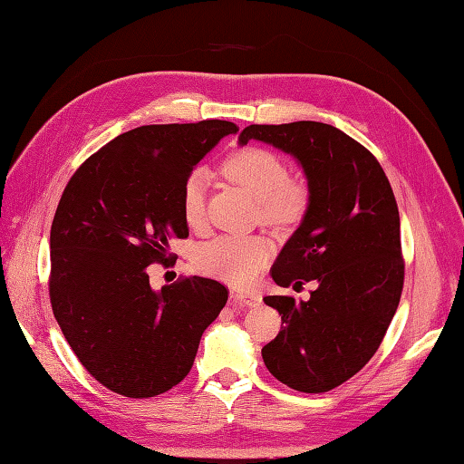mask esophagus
Here are the masks:
<instances>
[{
	"label": "esophagus",
	"instance_id": "obj_1",
	"mask_svg": "<svg viewBox=\"0 0 464 464\" xmlns=\"http://www.w3.org/2000/svg\"><path fill=\"white\" fill-rule=\"evenodd\" d=\"M231 303L237 308H246V306H256L261 303V298L256 295H246V293H231Z\"/></svg>",
	"mask_w": 464,
	"mask_h": 464
}]
</instances>
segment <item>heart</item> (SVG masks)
I'll list each match as a JSON object with an SVG mask.
<instances>
[{
    "label": "heart",
    "mask_w": 464,
    "mask_h": 464,
    "mask_svg": "<svg viewBox=\"0 0 464 464\" xmlns=\"http://www.w3.org/2000/svg\"><path fill=\"white\" fill-rule=\"evenodd\" d=\"M223 174L258 201V211L266 223L295 225L304 218L310 191L303 179L290 178L286 164L273 150L261 146L241 148L223 161ZM201 169L191 171L181 186V215L189 227L206 221ZM273 245L265 237H215L199 249L198 265L206 275L231 285H249L263 271Z\"/></svg>",
    "instance_id": "heart-1"
}]
</instances>
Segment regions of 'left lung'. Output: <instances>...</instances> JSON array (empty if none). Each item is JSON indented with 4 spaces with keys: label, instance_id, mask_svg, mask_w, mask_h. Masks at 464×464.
I'll use <instances>...</instances> for the list:
<instances>
[{
    "label": "left lung",
    "instance_id": "left-lung-1",
    "mask_svg": "<svg viewBox=\"0 0 464 464\" xmlns=\"http://www.w3.org/2000/svg\"><path fill=\"white\" fill-rule=\"evenodd\" d=\"M249 140L295 156L308 179V209L271 268L273 281L318 283L300 303L263 298L283 320L263 360L293 390L324 393L372 360L400 304L405 265L393 189L370 150L330 124H251L239 144Z\"/></svg>",
    "mask_w": 464,
    "mask_h": 464
}]
</instances>
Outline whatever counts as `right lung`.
<instances>
[{
	"instance_id": "add662e5",
	"label": "right lung",
	"mask_w": 464,
	"mask_h": 464,
	"mask_svg": "<svg viewBox=\"0 0 464 464\" xmlns=\"http://www.w3.org/2000/svg\"><path fill=\"white\" fill-rule=\"evenodd\" d=\"M227 121L150 124L116 136L82 161L51 225L49 296L63 336L96 382L142 400L189 373L201 334L227 288L188 276L154 290L148 266L174 258L186 239L181 186Z\"/></svg>"
}]
</instances>
